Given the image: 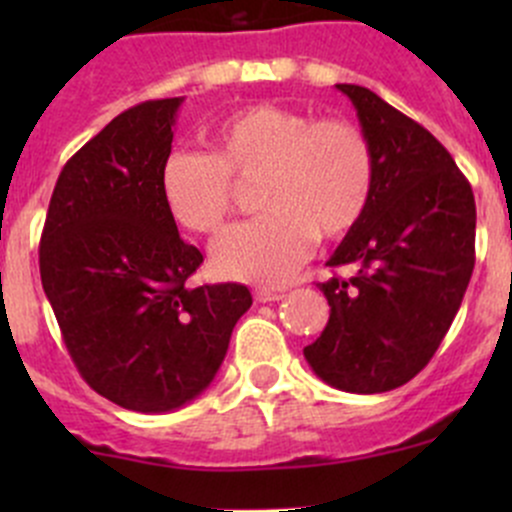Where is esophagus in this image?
Listing matches in <instances>:
<instances>
[{
  "instance_id": "obj_1",
  "label": "esophagus",
  "mask_w": 512,
  "mask_h": 512,
  "mask_svg": "<svg viewBox=\"0 0 512 512\" xmlns=\"http://www.w3.org/2000/svg\"><path fill=\"white\" fill-rule=\"evenodd\" d=\"M255 299L257 302H280L285 299V292L282 289H257Z\"/></svg>"
}]
</instances>
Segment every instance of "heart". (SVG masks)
Instances as JSON below:
<instances>
[{
  "label": "heart",
  "instance_id": "1",
  "mask_svg": "<svg viewBox=\"0 0 512 512\" xmlns=\"http://www.w3.org/2000/svg\"><path fill=\"white\" fill-rule=\"evenodd\" d=\"M252 178L265 213L215 242L213 267L227 280L282 285L307 260L314 237L337 240L366 213L374 153L354 123L257 103L215 123L210 153H170L160 195L185 230L218 235L235 203L232 180Z\"/></svg>",
  "mask_w": 512,
  "mask_h": 512
}]
</instances>
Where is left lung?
<instances>
[{
    "mask_svg": "<svg viewBox=\"0 0 512 512\" xmlns=\"http://www.w3.org/2000/svg\"><path fill=\"white\" fill-rule=\"evenodd\" d=\"M374 153L366 213L329 257L354 277L319 282L329 322L304 359L329 386L381 394L436 354L476 265V200L451 153L374 91L337 84Z\"/></svg>",
    "mask_w": 512,
    "mask_h": 512,
    "instance_id": "obj_1",
    "label": "left lung"
}]
</instances>
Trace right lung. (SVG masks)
Masks as SVG:
<instances>
[{"label":"right lung","mask_w":512,"mask_h":512,"mask_svg":"<svg viewBox=\"0 0 512 512\" xmlns=\"http://www.w3.org/2000/svg\"><path fill=\"white\" fill-rule=\"evenodd\" d=\"M183 98L118 113L56 180L39 242L41 285L76 369L123 409L165 414L218 374L245 285L190 287L203 262L160 195Z\"/></svg>","instance_id":"right-lung-1"}]
</instances>
